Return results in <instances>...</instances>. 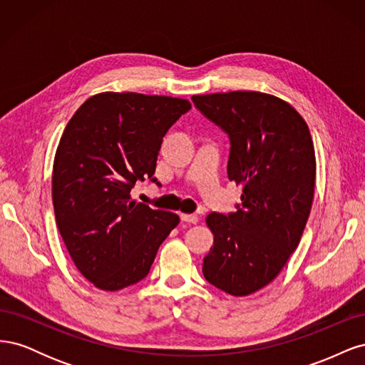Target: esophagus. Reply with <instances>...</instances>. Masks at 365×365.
<instances>
[{
  "instance_id": "esophagus-1",
  "label": "esophagus",
  "mask_w": 365,
  "mask_h": 365,
  "mask_svg": "<svg viewBox=\"0 0 365 365\" xmlns=\"http://www.w3.org/2000/svg\"><path fill=\"white\" fill-rule=\"evenodd\" d=\"M181 220L182 222H187V224H197V216L196 215H181Z\"/></svg>"
}]
</instances>
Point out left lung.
Here are the masks:
<instances>
[{
    "label": "left lung",
    "mask_w": 365,
    "mask_h": 365,
    "mask_svg": "<svg viewBox=\"0 0 365 365\" xmlns=\"http://www.w3.org/2000/svg\"><path fill=\"white\" fill-rule=\"evenodd\" d=\"M200 111L230 135L228 180L242 205L210 213L213 247L207 282L235 297L269 284L300 244L315 189V149L304 118L283 98L260 91L193 96Z\"/></svg>",
    "instance_id": "left-lung-1"
}]
</instances>
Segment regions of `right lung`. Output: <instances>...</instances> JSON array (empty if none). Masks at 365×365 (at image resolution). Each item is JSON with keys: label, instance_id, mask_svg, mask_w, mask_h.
<instances>
[{"label": "right lung", "instance_id": "add662e5", "mask_svg": "<svg viewBox=\"0 0 365 365\" xmlns=\"http://www.w3.org/2000/svg\"><path fill=\"white\" fill-rule=\"evenodd\" d=\"M187 98L105 91L91 96L63 129L51 175L54 216L76 268L102 291L148 275L180 216L130 197L152 178L163 137ZM155 181V178H152Z\"/></svg>", "mask_w": 365, "mask_h": 365}]
</instances>
